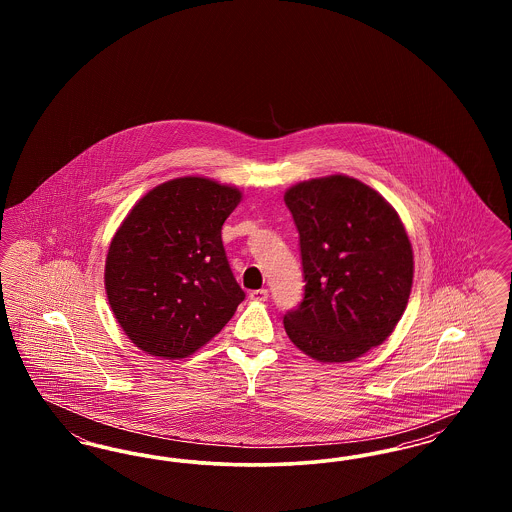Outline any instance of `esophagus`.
Masks as SVG:
<instances>
[{
  "label": "esophagus",
  "instance_id": "1",
  "mask_svg": "<svg viewBox=\"0 0 512 512\" xmlns=\"http://www.w3.org/2000/svg\"><path fill=\"white\" fill-rule=\"evenodd\" d=\"M249 299H251V301H267L268 290H265V288L253 290V292H249Z\"/></svg>",
  "mask_w": 512,
  "mask_h": 512
}]
</instances>
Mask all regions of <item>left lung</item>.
I'll use <instances>...</instances> for the list:
<instances>
[{
  "label": "left lung",
  "mask_w": 512,
  "mask_h": 512,
  "mask_svg": "<svg viewBox=\"0 0 512 512\" xmlns=\"http://www.w3.org/2000/svg\"><path fill=\"white\" fill-rule=\"evenodd\" d=\"M301 247L305 297L284 317L295 347L347 363L388 340L413 288V245L390 203L332 174L286 190Z\"/></svg>",
  "instance_id": "left-lung-1"
}]
</instances>
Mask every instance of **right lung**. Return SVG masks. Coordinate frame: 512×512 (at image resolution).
I'll return each mask as SVG.
<instances>
[{
  "label": "right lung",
  "mask_w": 512,
  "mask_h": 512,
  "mask_svg": "<svg viewBox=\"0 0 512 512\" xmlns=\"http://www.w3.org/2000/svg\"><path fill=\"white\" fill-rule=\"evenodd\" d=\"M240 201L236 186L182 176L149 190L122 220L105 259V292L147 355L190 357L244 301L220 238Z\"/></svg>",
  "instance_id": "right-lung-1"
}]
</instances>
